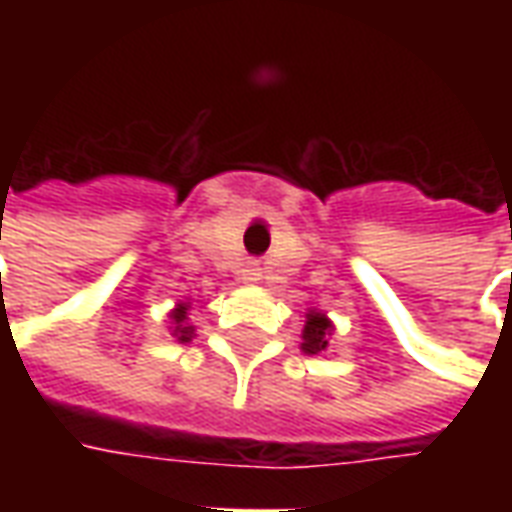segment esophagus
I'll return each instance as SVG.
<instances>
[{"label":"esophagus","mask_w":512,"mask_h":512,"mask_svg":"<svg viewBox=\"0 0 512 512\" xmlns=\"http://www.w3.org/2000/svg\"><path fill=\"white\" fill-rule=\"evenodd\" d=\"M241 279H244L246 285H257V282L263 279V268L257 266V263H249V266L244 268V274H241Z\"/></svg>","instance_id":"1"}]
</instances>
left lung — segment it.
<instances>
[{
	"mask_svg": "<svg viewBox=\"0 0 512 512\" xmlns=\"http://www.w3.org/2000/svg\"><path fill=\"white\" fill-rule=\"evenodd\" d=\"M334 323L329 321V315L321 310H307L304 318V329H301V351L307 356H321L329 351V340H332Z\"/></svg>",
	"mask_w": 512,
	"mask_h": 512,
	"instance_id": "8db88e82",
	"label": "left lung"
}]
</instances>
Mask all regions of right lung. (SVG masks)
Here are the masks:
<instances>
[{"label": "right lung", "instance_id": "right-lung-1", "mask_svg": "<svg viewBox=\"0 0 512 512\" xmlns=\"http://www.w3.org/2000/svg\"><path fill=\"white\" fill-rule=\"evenodd\" d=\"M189 310H191V301H178L167 315L172 337H175L178 343H191V337H194V326L189 323Z\"/></svg>", "mask_w": 512, "mask_h": 512}]
</instances>
